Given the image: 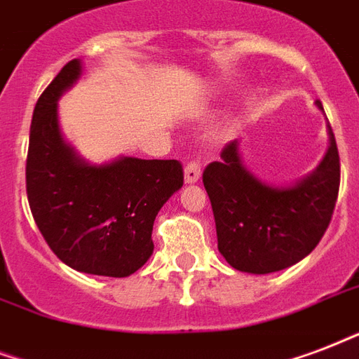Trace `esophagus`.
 I'll return each instance as SVG.
<instances>
[{"label":"esophagus","instance_id":"1","mask_svg":"<svg viewBox=\"0 0 359 359\" xmlns=\"http://www.w3.org/2000/svg\"><path fill=\"white\" fill-rule=\"evenodd\" d=\"M201 179V165L198 161H190L184 168V182L186 184H196Z\"/></svg>","mask_w":359,"mask_h":359}]
</instances>
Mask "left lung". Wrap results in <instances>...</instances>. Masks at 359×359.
Listing matches in <instances>:
<instances>
[{
    "label": "left lung",
    "instance_id": "obj_1",
    "mask_svg": "<svg viewBox=\"0 0 359 359\" xmlns=\"http://www.w3.org/2000/svg\"><path fill=\"white\" fill-rule=\"evenodd\" d=\"M324 113L320 101H314ZM330 147L318 165L292 184L258 179L243 163L239 141L203 171L216 222L218 250L233 269L267 275L292 267L313 252L332 222L341 163L332 126Z\"/></svg>",
    "mask_w": 359,
    "mask_h": 359
}]
</instances>
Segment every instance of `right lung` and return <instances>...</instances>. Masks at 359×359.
Listing matches in <instances>:
<instances>
[{"label": "right lung", "instance_id": "1", "mask_svg": "<svg viewBox=\"0 0 359 359\" xmlns=\"http://www.w3.org/2000/svg\"><path fill=\"white\" fill-rule=\"evenodd\" d=\"M82 75L71 60L37 100L29 128L26 190L46 245L71 269L130 277L154 252L156 215L182 188L177 160L118 156L84 160L60 130L58 100Z\"/></svg>", "mask_w": 359, "mask_h": 359}]
</instances>
